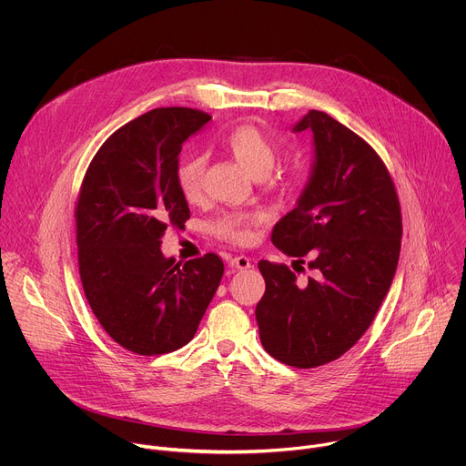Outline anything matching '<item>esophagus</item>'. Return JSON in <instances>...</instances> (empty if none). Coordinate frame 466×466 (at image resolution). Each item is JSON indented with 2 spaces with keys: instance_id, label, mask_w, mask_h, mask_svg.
I'll use <instances>...</instances> for the list:
<instances>
[{
  "instance_id": "esophagus-1",
  "label": "esophagus",
  "mask_w": 466,
  "mask_h": 466,
  "mask_svg": "<svg viewBox=\"0 0 466 466\" xmlns=\"http://www.w3.org/2000/svg\"><path fill=\"white\" fill-rule=\"evenodd\" d=\"M228 265L236 269H248L250 259L247 256H232V258H228Z\"/></svg>"
}]
</instances>
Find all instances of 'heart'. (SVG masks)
Masks as SVG:
<instances>
[{
  "label": "heart",
  "instance_id": "b5f03b06",
  "mask_svg": "<svg viewBox=\"0 0 466 466\" xmlns=\"http://www.w3.org/2000/svg\"><path fill=\"white\" fill-rule=\"evenodd\" d=\"M225 149L254 177L263 178L271 173L279 160L277 144L254 125L234 127L223 140ZM177 186L184 201L198 205L205 197V158L189 157L177 167ZM261 212L227 214L216 221L214 232L232 243L247 245L254 239V227L263 223Z\"/></svg>",
  "mask_w": 466,
  "mask_h": 466
}]
</instances>
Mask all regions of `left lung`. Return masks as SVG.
Segmentation results:
<instances>
[{
  "instance_id": "8db88e82",
  "label": "left lung",
  "mask_w": 466,
  "mask_h": 466,
  "mask_svg": "<svg viewBox=\"0 0 466 466\" xmlns=\"http://www.w3.org/2000/svg\"><path fill=\"white\" fill-rule=\"evenodd\" d=\"M302 130L313 132L309 180L271 241L297 273L309 256L313 275L297 280L288 265L261 259L256 320L268 354L313 369L341 358L374 320L400 256L402 214L385 164L356 132L320 110L293 127Z\"/></svg>"
}]
</instances>
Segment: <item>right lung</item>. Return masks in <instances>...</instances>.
<instances>
[{"instance_id":"1","label":"right lung","mask_w":466,"mask_h":466,"mask_svg":"<svg viewBox=\"0 0 466 466\" xmlns=\"http://www.w3.org/2000/svg\"><path fill=\"white\" fill-rule=\"evenodd\" d=\"M210 119L182 106L142 114L101 146L81 186L76 223L86 300L106 334L140 356L187 345L223 279L214 252L180 265L160 250L166 230L189 218L177 186L182 144Z\"/></svg>"}]
</instances>
